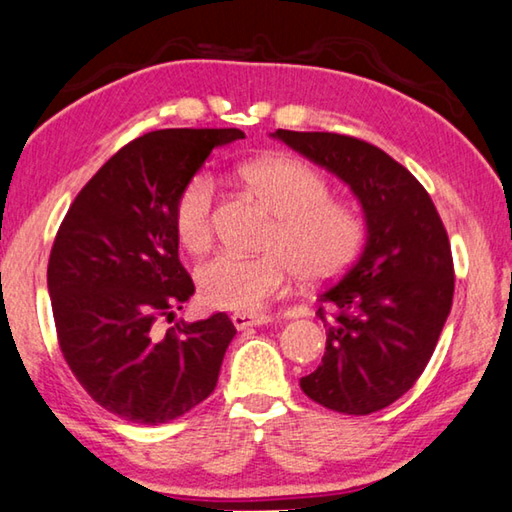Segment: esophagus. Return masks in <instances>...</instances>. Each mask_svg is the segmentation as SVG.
<instances>
[{
    "mask_svg": "<svg viewBox=\"0 0 512 512\" xmlns=\"http://www.w3.org/2000/svg\"><path fill=\"white\" fill-rule=\"evenodd\" d=\"M231 322L238 331H245V329H249V326L267 324V322H270V317H267V315H249V313H233Z\"/></svg>",
    "mask_w": 512,
    "mask_h": 512,
    "instance_id": "obj_1",
    "label": "esophagus"
}]
</instances>
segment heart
<instances>
[{
    "instance_id": "1",
    "label": "heart",
    "mask_w": 512,
    "mask_h": 512,
    "mask_svg": "<svg viewBox=\"0 0 512 512\" xmlns=\"http://www.w3.org/2000/svg\"><path fill=\"white\" fill-rule=\"evenodd\" d=\"M242 181L270 208L274 224L261 256L217 254L199 265V297L211 308L256 313L286 286L290 272L322 283L356 261L365 222L347 201L329 197V181L292 156H265L242 167ZM215 183L199 172L179 190L172 206L174 233L192 254L213 240Z\"/></svg>"
}]
</instances>
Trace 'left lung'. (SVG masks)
<instances>
[{"label": "left lung", "instance_id": "obj_1", "mask_svg": "<svg viewBox=\"0 0 512 512\" xmlns=\"http://www.w3.org/2000/svg\"><path fill=\"white\" fill-rule=\"evenodd\" d=\"M308 161L345 181L363 206V254L320 295L322 363L299 381L317 404L370 415L397 401L433 356L454 299V261L429 192L370 142L324 131L276 129Z\"/></svg>", "mask_w": 512, "mask_h": 512}]
</instances>
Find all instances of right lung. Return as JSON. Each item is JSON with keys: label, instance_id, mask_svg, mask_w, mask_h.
<instances>
[{"label": "right lung", "instance_id": "1", "mask_svg": "<svg viewBox=\"0 0 512 512\" xmlns=\"http://www.w3.org/2000/svg\"><path fill=\"white\" fill-rule=\"evenodd\" d=\"M240 129H161L129 142L72 201L47 267L58 342L99 406L138 424H165L217 385L236 326L224 313L165 335L158 317L195 295L179 261L172 206L215 147Z\"/></svg>", "mask_w": 512, "mask_h": 512}]
</instances>
